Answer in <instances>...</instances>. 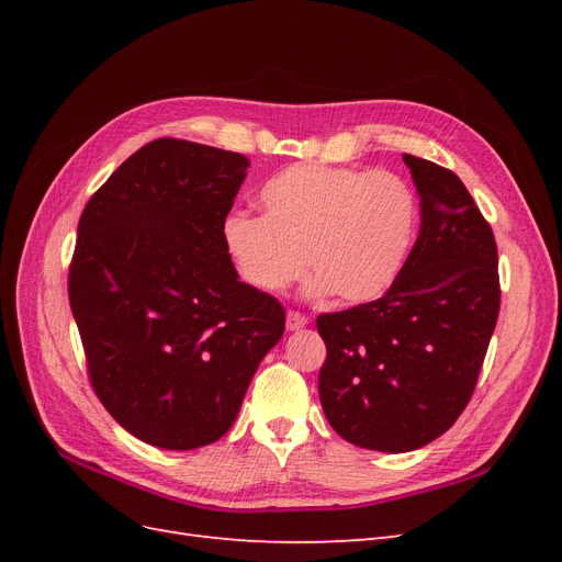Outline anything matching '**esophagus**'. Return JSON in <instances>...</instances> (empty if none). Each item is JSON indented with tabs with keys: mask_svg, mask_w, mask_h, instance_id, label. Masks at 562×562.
I'll return each mask as SVG.
<instances>
[{
	"mask_svg": "<svg viewBox=\"0 0 562 562\" xmlns=\"http://www.w3.org/2000/svg\"><path fill=\"white\" fill-rule=\"evenodd\" d=\"M310 323V318L304 316V314H300V312H288L285 314V326H288V330H300V328H304Z\"/></svg>",
	"mask_w": 562,
	"mask_h": 562,
	"instance_id": "obj_1",
	"label": "esophagus"
}]
</instances>
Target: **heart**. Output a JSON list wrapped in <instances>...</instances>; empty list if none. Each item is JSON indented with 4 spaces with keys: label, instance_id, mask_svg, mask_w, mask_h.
<instances>
[{
    "label": "heart",
    "instance_id": "1",
    "mask_svg": "<svg viewBox=\"0 0 562 562\" xmlns=\"http://www.w3.org/2000/svg\"><path fill=\"white\" fill-rule=\"evenodd\" d=\"M258 199L262 215L229 213L220 236L236 274L262 293L285 291L310 265L312 295L375 300L413 241L415 196L389 171L295 164L271 176Z\"/></svg>",
    "mask_w": 562,
    "mask_h": 562
}]
</instances>
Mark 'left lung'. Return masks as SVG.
I'll use <instances>...</instances> for the list:
<instances>
[{
	"label": "left lung",
	"mask_w": 562,
	"mask_h": 562,
	"mask_svg": "<svg viewBox=\"0 0 562 562\" xmlns=\"http://www.w3.org/2000/svg\"><path fill=\"white\" fill-rule=\"evenodd\" d=\"M419 236L389 291L316 318L328 356L318 396L349 443L411 452L443 436L479 382L499 316L497 244L464 182L403 155Z\"/></svg>",
	"instance_id": "left-lung-1"
}]
</instances>
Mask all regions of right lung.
<instances>
[{
    "mask_svg": "<svg viewBox=\"0 0 562 562\" xmlns=\"http://www.w3.org/2000/svg\"><path fill=\"white\" fill-rule=\"evenodd\" d=\"M250 161L161 138L89 199L70 307L105 411L135 438L194 450L223 438L285 328L281 302L239 281L220 227Z\"/></svg>",
    "mask_w": 562,
    "mask_h": 562,
    "instance_id": "obj_1",
    "label": "right lung"
}]
</instances>
